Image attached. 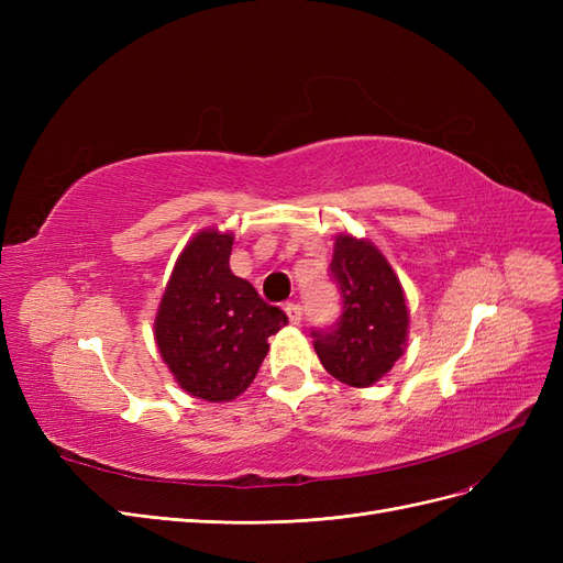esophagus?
Returning <instances> with one entry per match:
<instances>
[{"label": "esophagus", "mask_w": 563, "mask_h": 563, "mask_svg": "<svg viewBox=\"0 0 563 563\" xmlns=\"http://www.w3.org/2000/svg\"><path fill=\"white\" fill-rule=\"evenodd\" d=\"M284 310L288 314V321L296 323V327H298V323L302 321V305L300 302H286Z\"/></svg>", "instance_id": "obj_1"}]
</instances>
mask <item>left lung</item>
I'll list each match as a JSON object with an SVG mask.
<instances>
[{"label":"left lung","instance_id":"1","mask_svg":"<svg viewBox=\"0 0 563 563\" xmlns=\"http://www.w3.org/2000/svg\"><path fill=\"white\" fill-rule=\"evenodd\" d=\"M331 277L343 312L329 329L312 331L319 362L350 387L378 383L404 354L408 308L385 255L366 240L338 234Z\"/></svg>","mask_w":563,"mask_h":563}]
</instances>
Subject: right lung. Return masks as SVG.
<instances>
[{
  "label": "right lung",
  "mask_w": 563,
  "mask_h": 563,
  "mask_svg": "<svg viewBox=\"0 0 563 563\" xmlns=\"http://www.w3.org/2000/svg\"><path fill=\"white\" fill-rule=\"evenodd\" d=\"M234 236L203 230L178 255L162 296L155 340L164 364L187 395L232 401L253 383L267 338L288 317L230 269Z\"/></svg>",
  "instance_id": "1"
}]
</instances>
